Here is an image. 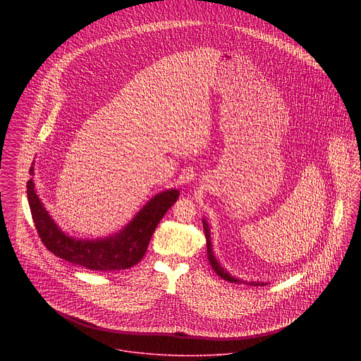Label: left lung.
Returning <instances> with one entry per match:
<instances>
[{
  "label": "left lung",
  "instance_id": "1",
  "mask_svg": "<svg viewBox=\"0 0 361 361\" xmlns=\"http://www.w3.org/2000/svg\"><path fill=\"white\" fill-rule=\"evenodd\" d=\"M203 228H204V232H206V239H207V255H208V259H209V264H211V267L214 268V271L222 278V279H225V281H229V282H240L239 279H235L233 276H231L219 264H218V261H216V258L214 257V255H212V249H211V240H209V231H208V225H207L206 221H203ZM250 286H258V285H264V283H259V282H247Z\"/></svg>",
  "mask_w": 361,
  "mask_h": 361
}]
</instances>
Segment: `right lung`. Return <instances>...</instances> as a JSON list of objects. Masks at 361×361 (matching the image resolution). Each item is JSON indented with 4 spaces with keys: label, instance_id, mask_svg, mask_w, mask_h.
Instances as JSON below:
<instances>
[{
    "label": "right lung",
    "instance_id": "1",
    "mask_svg": "<svg viewBox=\"0 0 361 361\" xmlns=\"http://www.w3.org/2000/svg\"><path fill=\"white\" fill-rule=\"evenodd\" d=\"M33 175V166H30ZM27 200L32 218L43 245L54 256L86 269L111 272L137 264L146 255L155 228L165 212L178 200V190H166L153 197L133 221L114 238L102 240H76L58 229L39 200L33 180H27Z\"/></svg>",
    "mask_w": 361,
    "mask_h": 361
}]
</instances>
